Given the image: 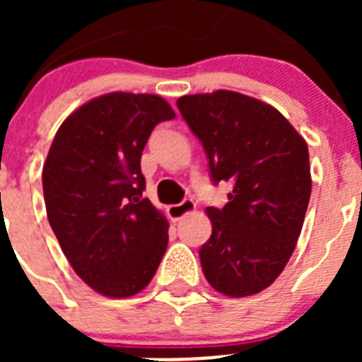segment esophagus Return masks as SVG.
I'll list each match as a JSON object with an SVG mask.
<instances>
[{
  "label": "esophagus",
  "mask_w": 362,
  "mask_h": 362,
  "mask_svg": "<svg viewBox=\"0 0 362 362\" xmlns=\"http://www.w3.org/2000/svg\"><path fill=\"white\" fill-rule=\"evenodd\" d=\"M196 210V203L192 199H183L179 204H172V206H168V216H170L172 221H179L183 219L187 214L194 212Z\"/></svg>",
  "instance_id": "obj_1"
}]
</instances>
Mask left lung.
<instances>
[{
  "instance_id": "left-lung-1",
  "label": "left lung",
  "mask_w": 362,
  "mask_h": 362,
  "mask_svg": "<svg viewBox=\"0 0 362 362\" xmlns=\"http://www.w3.org/2000/svg\"><path fill=\"white\" fill-rule=\"evenodd\" d=\"M177 108L214 185H232L223 209H206L204 277L228 297L254 296L279 277L299 239L312 194L308 145L277 108L239 92L183 95Z\"/></svg>"
}]
</instances>
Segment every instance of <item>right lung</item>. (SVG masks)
<instances>
[{"mask_svg": "<svg viewBox=\"0 0 362 362\" xmlns=\"http://www.w3.org/2000/svg\"><path fill=\"white\" fill-rule=\"evenodd\" d=\"M175 112L153 94L110 92L74 110L43 165L49 223L74 272L101 296H136L168 245V221L146 197L141 153Z\"/></svg>", "mask_w": 362, "mask_h": 362, "instance_id": "right-lung-1", "label": "right lung"}]
</instances>
